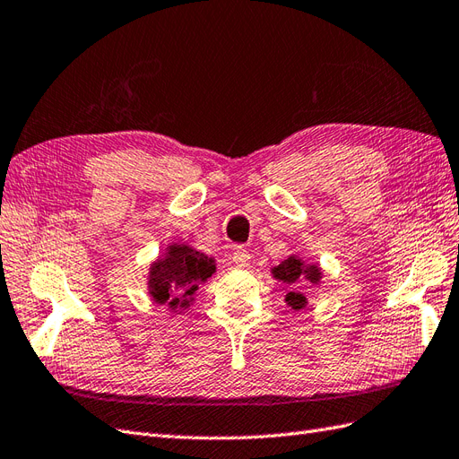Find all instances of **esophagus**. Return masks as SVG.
Masks as SVG:
<instances>
[{
	"mask_svg": "<svg viewBox=\"0 0 459 459\" xmlns=\"http://www.w3.org/2000/svg\"><path fill=\"white\" fill-rule=\"evenodd\" d=\"M231 260H233L235 266L245 268V266H249V263H251V253L247 249H235L233 255H231Z\"/></svg>",
	"mask_w": 459,
	"mask_h": 459,
	"instance_id": "esophagus-1",
	"label": "esophagus"
}]
</instances>
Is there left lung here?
Listing matches in <instances>:
<instances>
[{
  "instance_id": "obj_1",
  "label": "left lung",
  "mask_w": 459,
  "mask_h": 459,
  "mask_svg": "<svg viewBox=\"0 0 459 459\" xmlns=\"http://www.w3.org/2000/svg\"><path fill=\"white\" fill-rule=\"evenodd\" d=\"M272 274H274V278L283 283H297L299 280H308L311 283H315V286H318L320 278H322V272L316 264H305V260H301L295 255L283 260L281 264L272 268ZM286 303L291 308H295V311H299V308H303L307 305V297L299 291H290L286 295Z\"/></svg>"
}]
</instances>
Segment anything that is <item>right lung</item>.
I'll return each mask as SVG.
<instances>
[{"label": "right lung", "mask_w": 459, "mask_h": 459, "mask_svg": "<svg viewBox=\"0 0 459 459\" xmlns=\"http://www.w3.org/2000/svg\"><path fill=\"white\" fill-rule=\"evenodd\" d=\"M216 272L212 256L189 245L173 243L148 270V293L158 305H168L171 313L187 308L193 295Z\"/></svg>", "instance_id": "1"}]
</instances>
